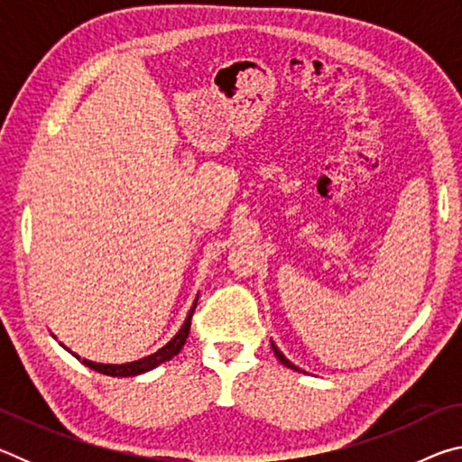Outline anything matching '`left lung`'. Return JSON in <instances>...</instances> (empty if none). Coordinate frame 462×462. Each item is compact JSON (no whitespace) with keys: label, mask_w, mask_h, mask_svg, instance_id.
<instances>
[{"label":"left lung","mask_w":462,"mask_h":462,"mask_svg":"<svg viewBox=\"0 0 462 462\" xmlns=\"http://www.w3.org/2000/svg\"><path fill=\"white\" fill-rule=\"evenodd\" d=\"M271 348H273V353H275V356L279 358V363H281V365L287 366V369H293V371H297V373H301V371H300V366H295L291 361H289V358H285V355L281 353V350L275 346V342H273V340H271Z\"/></svg>","instance_id":"1"}]
</instances>
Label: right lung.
Here are the masks:
<instances>
[{"instance_id":"obj_1","label":"right lung","mask_w":462,"mask_h":462,"mask_svg":"<svg viewBox=\"0 0 462 462\" xmlns=\"http://www.w3.org/2000/svg\"><path fill=\"white\" fill-rule=\"evenodd\" d=\"M198 297H199V293H198ZM198 297H195V301H193V306H191V310H189V314H187L183 326L179 328V332L173 336V338H171V340L165 344V346L156 350V353L148 355V356H144V358H138V361L124 363V365L93 363V361H88V358H81L79 355L71 353V350H69L67 346H62V344H60V346L65 348V350H69V353H71L75 358H79V361H81L85 366H89V369L97 371V373H101V374H107V377H136V374H143V373L152 371V369H156V366H159V365L171 361V358H173L175 355L181 353V348H183V344H185V340H187V336H189L191 314H193L195 306H198ZM52 336H54V334H52Z\"/></svg>"}]
</instances>
